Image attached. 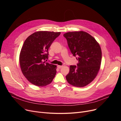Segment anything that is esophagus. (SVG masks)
Returning a JSON list of instances; mask_svg holds the SVG:
<instances>
[{"label": "esophagus", "mask_w": 121, "mask_h": 121, "mask_svg": "<svg viewBox=\"0 0 121 121\" xmlns=\"http://www.w3.org/2000/svg\"><path fill=\"white\" fill-rule=\"evenodd\" d=\"M62 67H63V66H60V65H58V66H57V68H59V69H61Z\"/></svg>", "instance_id": "34e87169"}]
</instances>
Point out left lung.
<instances>
[{"label": "left lung", "mask_w": 121, "mask_h": 121, "mask_svg": "<svg viewBox=\"0 0 121 121\" xmlns=\"http://www.w3.org/2000/svg\"><path fill=\"white\" fill-rule=\"evenodd\" d=\"M63 36L79 62L78 66H69L66 79L73 86L84 87L93 81L99 72L102 57L100 47L93 36L83 31L69 32Z\"/></svg>", "instance_id": "obj_1"}]
</instances>
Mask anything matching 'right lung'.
Wrapping results in <instances>:
<instances>
[{"instance_id":"1","label":"right lung","mask_w":121,"mask_h":121,"mask_svg":"<svg viewBox=\"0 0 121 121\" xmlns=\"http://www.w3.org/2000/svg\"><path fill=\"white\" fill-rule=\"evenodd\" d=\"M61 32L40 31L28 36L20 54V64L24 77L33 85L43 87L49 84L56 73V65L44 61L48 50Z\"/></svg>"}]
</instances>
